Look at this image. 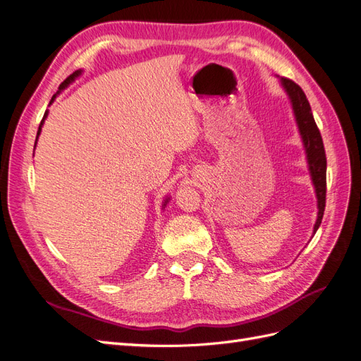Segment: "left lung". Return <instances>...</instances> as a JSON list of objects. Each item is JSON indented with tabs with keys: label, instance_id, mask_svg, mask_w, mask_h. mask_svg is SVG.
Here are the masks:
<instances>
[{
	"label": "left lung",
	"instance_id": "1",
	"mask_svg": "<svg viewBox=\"0 0 361 361\" xmlns=\"http://www.w3.org/2000/svg\"><path fill=\"white\" fill-rule=\"evenodd\" d=\"M277 78L292 106L293 118H295V123H297L298 133L302 141L305 161H307L310 180L316 195L318 216H316V221L313 226V235H314L316 231L319 228L322 216H324L325 192H326V158H325L322 137L313 118L310 104L307 101V97H305L304 92L301 90V87L290 80L280 78V76H277Z\"/></svg>",
	"mask_w": 361,
	"mask_h": 361
}]
</instances>
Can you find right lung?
<instances>
[{
    "label": "right lung",
    "instance_id": "1",
    "mask_svg": "<svg viewBox=\"0 0 361 361\" xmlns=\"http://www.w3.org/2000/svg\"><path fill=\"white\" fill-rule=\"evenodd\" d=\"M82 72H84L82 69H80V71H75V72H73V73H72V75L69 76V78H66V80H64V81H63V82L60 84V87H59V92H57L56 94H54V96H52V99H51L49 105H51V104H52L54 101H56V97H57V96H59V94H60V93H61V92H63L64 89H68V87H69V85H71V84H72V82H73V81H75L76 78H80V76L82 75ZM49 105H48V106H49ZM47 117H48V110L45 111V116H43V118H42V122H40V125H39V130H37V137H36V145H37V140H39V135H40V133H42V126H43V123H45V118H47ZM36 145H35V147H36ZM169 202H170V195H167V197H166V199H164V202H162V211H164V209H166V206H167V203H169Z\"/></svg>",
    "mask_w": 361,
    "mask_h": 361
}]
</instances>
